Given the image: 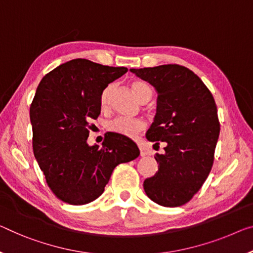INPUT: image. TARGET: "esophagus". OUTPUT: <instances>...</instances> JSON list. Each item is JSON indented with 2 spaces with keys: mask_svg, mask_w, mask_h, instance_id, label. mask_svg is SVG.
<instances>
[{
  "mask_svg": "<svg viewBox=\"0 0 253 253\" xmlns=\"http://www.w3.org/2000/svg\"><path fill=\"white\" fill-rule=\"evenodd\" d=\"M139 149H140V155H141L142 157H145V156H147V155L149 154V153H148V149H147L145 146L139 145Z\"/></svg>",
  "mask_w": 253,
  "mask_h": 253,
  "instance_id": "1",
  "label": "esophagus"
}]
</instances>
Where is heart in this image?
<instances>
[{
    "mask_svg": "<svg viewBox=\"0 0 253 253\" xmlns=\"http://www.w3.org/2000/svg\"><path fill=\"white\" fill-rule=\"evenodd\" d=\"M132 91L140 102L146 104L153 97V90L148 84L142 83V81H134L131 84ZM114 91V84H108V86L103 89L102 94L99 97V105L100 110L103 112H108L111 110L112 104V95ZM146 123L141 119H124V118H116L107 123V129L114 133L126 138H134L145 130Z\"/></svg>",
    "mask_w": 253,
    "mask_h": 253,
    "instance_id": "b5f03b06",
    "label": "heart"
}]
</instances>
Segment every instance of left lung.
Returning <instances> with one entry per match:
<instances>
[{"label": "left lung", "mask_w": 253, "mask_h": 253, "mask_svg": "<svg viewBox=\"0 0 253 253\" xmlns=\"http://www.w3.org/2000/svg\"><path fill=\"white\" fill-rule=\"evenodd\" d=\"M156 89L157 110L146 138L155 146L158 170L143 189L154 203L177 207L199 191L211 173L219 135L215 99L197 75L178 64L131 69Z\"/></svg>", "instance_id": "left-lung-1"}]
</instances>
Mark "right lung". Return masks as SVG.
<instances>
[{"label": "right lung", "mask_w": 253, "mask_h": 253, "mask_svg": "<svg viewBox=\"0 0 253 253\" xmlns=\"http://www.w3.org/2000/svg\"><path fill=\"white\" fill-rule=\"evenodd\" d=\"M127 69L86 59L59 65L42 78L30 106L35 158L52 192L70 205H86L104 192L116 166L139 156L130 138L105 133L89 146L90 121L100 114L99 97Z\"/></svg>", "instance_id": "right-lung-1"}]
</instances>
